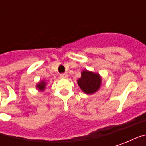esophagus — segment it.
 I'll use <instances>...</instances> for the list:
<instances>
[{
    "mask_svg": "<svg viewBox=\"0 0 146 146\" xmlns=\"http://www.w3.org/2000/svg\"><path fill=\"white\" fill-rule=\"evenodd\" d=\"M60 77L61 78H67V77H68V75H67L66 73H61Z\"/></svg>",
    "mask_w": 146,
    "mask_h": 146,
    "instance_id": "esophagus-1",
    "label": "esophagus"
}]
</instances>
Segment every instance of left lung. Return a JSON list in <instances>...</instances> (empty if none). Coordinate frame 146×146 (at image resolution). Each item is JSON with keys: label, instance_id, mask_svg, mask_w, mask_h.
<instances>
[{"label": "left lung", "instance_id": "obj_1", "mask_svg": "<svg viewBox=\"0 0 146 146\" xmlns=\"http://www.w3.org/2000/svg\"><path fill=\"white\" fill-rule=\"evenodd\" d=\"M102 78L98 73H95L88 70H84L81 77L78 79L77 84L83 92L92 95L98 91L101 86Z\"/></svg>", "mask_w": 146, "mask_h": 146}]
</instances>
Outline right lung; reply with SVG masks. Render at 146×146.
I'll use <instances>...</instances> for the list:
<instances>
[{"mask_svg":"<svg viewBox=\"0 0 146 146\" xmlns=\"http://www.w3.org/2000/svg\"><path fill=\"white\" fill-rule=\"evenodd\" d=\"M45 86H46V83L44 80H42L41 82H40L36 85V88H38L40 91H44L45 89Z\"/></svg>","mask_w":146,"mask_h":146,"instance_id":"add662e5","label":"right lung"}]
</instances>
